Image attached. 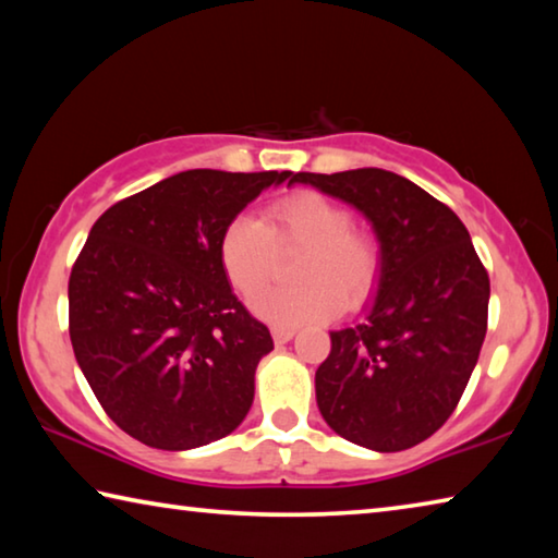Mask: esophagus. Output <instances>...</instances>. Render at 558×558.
Listing matches in <instances>:
<instances>
[{"label": "esophagus", "instance_id": "34e87169", "mask_svg": "<svg viewBox=\"0 0 558 558\" xmlns=\"http://www.w3.org/2000/svg\"><path fill=\"white\" fill-rule=\"evenodd\" d=\"M270 332H272V339H276V344H288L290 339L295 337V329L290 327H272Z\"/></svg>", "mask_w": 558, "mask_h": 558}]
</instances>
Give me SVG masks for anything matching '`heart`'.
Wrapping results in <instances>:
<instances>
[{
	"label": "heart",
	"instance_id": "obj_1",
	"mask_svg": "<svg viewBox=\"0 0 558 558\" xmlns=\"http://www.w3.org/2000/svg\"><path fill=\"white\" fill-rule=\"evenodd\" d=\"M278 245H302L295 288L263 292L251 302L253 315L276 327H302L342 313L369 298L381 266L379 243L337 202L317 192L286 196L268 209V226L241 214L226 223L219 239V260L226 278L243 298L268 286Z\"/></svg>",
	"mask_w": 558,
	"mask_h": 558
}]
</instances>
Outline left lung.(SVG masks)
<instances>
[{
	"instance_id": "obj_1",
	"label": "left lung",
	"mask_w": 558,
	"mask_h": 558,
	"mask_svg": "<svg viewBox=\"0 0 558 558\" xmlns=\"http://www.w3.org/2000/svg\"><path fill=\"white\" fill-rule=\"evenodd\" d=\"M295 184L354 206L381 253L362 319L329 332L317 409L354 446H418L456 411L485 342L489 278L470 233L446 204L386 169L298 172Z\"/></svg>"
}]
</instances>
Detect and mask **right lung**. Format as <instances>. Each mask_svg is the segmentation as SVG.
Segmentation results:
<instances>
[{"mask_svg": "<svg viewBox=\"0 0 558 558\" xmlns=\"http://www.w3.org/2000/svg\"><path fill=\"white\" fill-rule=\"evenodd\" d=\"M292 172L186 169L93 223L69 280L75 362L118 426L159 450L229 436L251 411L268 327L233 295L219 239Z\"/></svg>", "mask_w": 558, "mask_h": 558, "instance_id": "obj_1", "label": "right lung"}]
</instances>
